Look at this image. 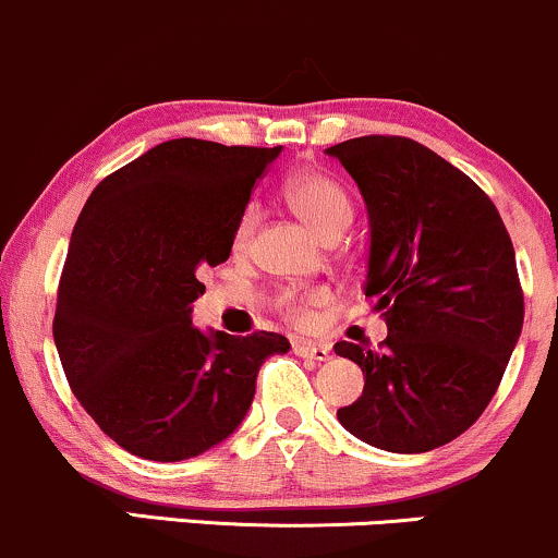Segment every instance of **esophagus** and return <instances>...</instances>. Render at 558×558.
<instances>
[{
    "label": "esophagus",
    "instance_id": "1",
    "mask_svg": "<svg viewBox=\"0 0 558 558\" xmlns=\"http://www.w3.org/2000/svg\"><path fill=\"white\" fill-rule=\"evenodd\" d=\"M293 354L304 356V360H315V362H328L332 356L328 345L315 343V341H304V338H296V341H293Z\"/></svg>",
    "mask_w": 558,
    "mask_h": 558
}]
</instances>
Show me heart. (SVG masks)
<instances>
[{
	"mask_svg": "<svg viewBox=\"0 0 558 558\" xmlns=\"http://www.w3.org/2000/svg\"><path fill=\"white\" fill-rule=\"evenodd\" d=\"M286 198L293 207V213L304 217L317 233H323L325 239L330 235H341L349 228L351 217H354V204L351 196L345 194V189L336 178L325 175V172H299L291 181L286 183ZM254 222H257V209L248 207L241 215L239 226H235L233 243L235 248H243L252 239ZM330 301V291L325 288H315V291L304 293H286L280 296V306L291 319H296L301 325H310L315 319L317 306H325Z\"/></svg>",
	"mask_w": 558,
	"mask_h": 558,
	"instance_id": "obj_1",
	"label": "heart"
}]
</instances>
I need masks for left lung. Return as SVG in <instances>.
Listing matches in <instances>:
<instances>
[{
    "instance_id": "obj_1",
    "label": "left lung",
    "mask_w": 558,
    "mask_h": 558,
    "mask_svg": "<svg viewBox=\"0 0 558 558\" xmlns=\"http://www.w3.org/2000/svg\"><path fill=\"white\" fill-rule=\"evenodd\" d=\"M325 155L367 204L364 296L388 325L380 351L336 343L364 375L338 422L383 451H433L475 425L520 341L514 246L485 191L417 141L362 136Z\"/></svg>"
}]
</instances>
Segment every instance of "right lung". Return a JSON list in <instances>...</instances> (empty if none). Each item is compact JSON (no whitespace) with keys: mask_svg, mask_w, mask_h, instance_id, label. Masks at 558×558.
<instances>
[{"mask_svg":"<svg viewBox=\"0 0 558 558\" xmlns=\"http://www.w3.org/2000/svg\"><path fill=\"white\" fill-rule=\"evenodd\" d=\"M280 146L172 138L105 178L70 235L54 343L70 388L118 446L183 462L246 417L278 332L239 338L191 323L198 280L230 257L254 181Z\"/></svg>","mask_w":558,"mask_h":558,"instance_id":"obj_1","label":"right lung"}]
</instances>
